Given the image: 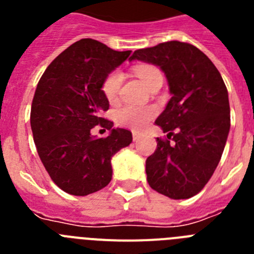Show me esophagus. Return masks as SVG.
Returning <instances> with one entry per match:
<instances>
[{
	"label": "esophagus",
	"mask_w": 254,
	"mask_h": 254,
	"mask_svg": "<svg viewBox=\"0 0 254 254\" xmlns=\"http://www.w3.org/2000/svg\"><path fill=\"white\" fill-rule=\"evenodd\" d=\"M132 137H133V141H136V142H137V141L142 137V133H140V132H137V131H133L132 132Z\"/></svg>",
	"instance_id": "esophagus-1"
}]
</instances>
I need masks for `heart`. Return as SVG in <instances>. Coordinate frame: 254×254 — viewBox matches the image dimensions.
Listing matches in <instances>:
<instances>
[{
  "label": "heart",
  "mask_w": 254,
  "mask_h": 254,
  "mask_svg": "<svg viewBox=\"0 0 254 254\" xmlns=\"http://www.w3.org/2000/svg\"><path fill=\"white\" fill-rule=\"evenodd\" d=\"M134 72L147 87L159 78H163L160 69L158 67L151 66V64H140L134 68ZM122 81L123 75L118 69H114L105 76L104 81L102 84V91L108 102H116L118 95H120ZM156 113H158L156 108L151 107V105L138 107V105L128 104L117 111L116 120L117 122L125 126V127L141 129L156 116Z\"/></svg>",
  "instance_id": "heart-1"
}]
</instances>
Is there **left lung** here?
<instances>
[{
  "mask_svg": "<svg viewBox=\"0 0 254 254\" xmlns=\"http://www.w3.org/2000/svg\"><path fill=\"white\" fill-rule=\"evenodd\" d=\"M132 60L160 67L173 95L155 121L167 137H158L146 159L149 186L169 198H190L214 174L230 129L223 77L203 52L178 40L137 49Z\"/></svg>",
  "mask_w": 254,
  "mask_h": 254,
  "instance_id": "8db88e82",
  "label": "left lung"
}]
</instances>
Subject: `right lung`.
<instances>
[{"label": "right lung", "instance_id": "obj_1", "mask_svg": "<svg viewBox=\"0 0 254 254\" xmlns=\"http://www.w3.org/2000/svg\"><path fill=\"white\" fill-rule=\"evenodd\" d=\"M129 55L81 39L52 61L38 82L30 112L33 138L49 177L67 193L86 196L109 185L112 156L132 142L131 131L112 128L113 122L102 117L109 109L103 81ZM95 125L111 134L93 138Z\"/></svg>", "mask_w": 254, "mask_h": 254}]
</instances>
